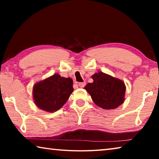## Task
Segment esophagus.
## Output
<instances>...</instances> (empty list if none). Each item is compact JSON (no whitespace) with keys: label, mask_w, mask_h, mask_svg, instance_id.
Instances as JSON below:
<instances>
[{"label":"esophagus","mask_w":159,"mask_h":159,"mask_svg":"<svg viewBox=\"0 0 159 159\" xmlns=\"http://www.w3.org/2000/svg\"><path fill=\"white\" fill-rule=\"evenodd\" d=\"M86 83L85 82H83V83H79V86L80 88H84L85 85Z\"/></svg>","instance_id":"34e87169"}]
</instances>
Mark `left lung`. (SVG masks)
I'll return each instance as SVG.
<instances>
[{
	"label": "left lung",
	"instance_id": "obj_1",
	"mask_svg": "<svg viewBox=\"0 0 159 159\" xmlns=\"http://www.w3.org/2000/svg\"><path fill=\"white\" fill-rule=\"evenodd\" d=\"M93 83L84 89L90 94L93 101L104 109H114L125 100V85L121 80L99 71L92 76Z\"/></svg>",
	"mask_w": 159,
	"mask_h": 159
}]
</instances>
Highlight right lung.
I'll list each match as a JSON object with an SVG mask.
<instances>
[{"mask_svg": "<svg viewBox=\"0 0 159 159\" xmlns=\"http://www.w3.org/2000/svg\"><path fill=\"white\" fill-rule=\"evenodd\" d=\"M73 91L71 78L61 77L55 74L34 85L33 98L39 109L54 112L63 107Z\"/></svg>", "mask_w": 159, "mask_h": 159, "instance_id": "add662e5", "label": "right lung"}]
</instances>
